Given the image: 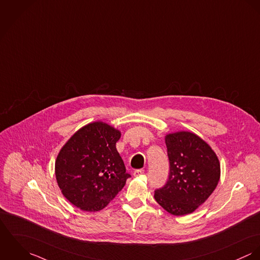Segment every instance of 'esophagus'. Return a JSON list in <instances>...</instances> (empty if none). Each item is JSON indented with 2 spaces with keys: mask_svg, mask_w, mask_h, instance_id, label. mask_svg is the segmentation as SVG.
Returning a JSON list of instances; mask_svg holds the SVG:
<instances>
[{
  "mask_svg": "<svg viewBox=\"0 0 260 260\" xmlns=\"http://www.w3.org/2000/svg\"><path fill=\"white\" fill-rule=\"evenodd\" d=\"M144 173V170H136V171L134 172V176H141V175H143Z\"/></svg>",
  "mask_w": 260,
  "mask_h": 260,
  "instance_id": "34e87169",
  "label": "esophagus"
}]
</instances>
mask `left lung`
I'll return each instance as SVG.
<instances>
[{"mask_svg":"<svg viewBox=\"0 0 260 260\" xmlns=\"http://www.w3.org/2000/svg\"><path fill=\"white\" fill-rule=\"evenodd\" d=\"M170 174L154 190V200L173 215L194 211L215 189L220 166L215 152L200 137L178 132L166 137Z\"/></svg>","mask_w":260,"mask_h":260,"instance_id":"left-lung-1","label":"left lung"}]
</instances>
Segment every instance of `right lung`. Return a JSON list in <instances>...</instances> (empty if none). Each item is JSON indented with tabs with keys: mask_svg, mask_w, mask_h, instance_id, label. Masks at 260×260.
<instances>
[{
	"mask_svg": "<svg viewBox=\"0 0 260 260\" xmlns=\"http://www.w3.org/2000/svg\"><path fill=\"white\" fill-rule=\"evenodd\" d=\"M119 138L117 129L95 121L79 129L61 147L56 160L58 187L82 210L106 207L131 177L116 150Z\"/></svg>",
	"mask_w": 260,
	"mask_h": 260,
	"instance_id": "1",
	"label": "right lung"
}]
</instances>
